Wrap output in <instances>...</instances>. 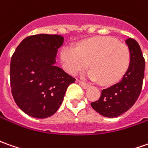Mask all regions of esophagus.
I'll return each mask as SVG.
<instances>
[{"instance_id": "obj_1", "label": "esophagus", "mask_w": 148, "mask_h": 148, "mask_svg": "<svg viewBox=\"0 0 148 148\" xmlns=\"http://www.w3.org/2000/svg\"><path fill=\"white\" fill-rule=\"evenodd\" d=\"M77 83H79V84L82 87V88H88V84H86V83H84L83 81H81V80H77Z\"/></svg>"}]
</instances>
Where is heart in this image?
I'll list each match as a JSON object with an SVG mask.
<instances>
[{
  "label": "heart",
  "instance_id": "obj_1",
  "mask_svg": "<svg viewBox=\"0 0 148 148\" xmlns=\"http://www.w3.org/2000/svg\"><path fill=\"white\" fill-rule=\"evenodd\" d=\"M64 69L76 74L88 66L92 68L88 76L100 80L103 85L115 84L122 79L131 62V51L125 42L114 38L99 36L84 40L77 48L64 47L60 51Z\"/></svg>",
  "mask_w": 148,
  "mask_h": 148
}]
</instances>
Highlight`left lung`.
Instances as JSON below:
<instances>
[{
    "label": "left lung",
    "instance_id": "left-lung-1",
    "mask_svg": "<svg viewBox=\"0 0 148 148\" xmlns=\"http://www.w3.org/2000/svg\"><path fill=\"white\" fill-rule=\"evenodd\" d=\"M131 51L129 69L119 83L101 91L99 99L91 103L100 115L115 118L130 110L138 100L144 78L145 60L140 47L134 39L126 40Z\"/></svg>",
    "mask_w": 148,
    "mask_h": 148
}]
</instances>
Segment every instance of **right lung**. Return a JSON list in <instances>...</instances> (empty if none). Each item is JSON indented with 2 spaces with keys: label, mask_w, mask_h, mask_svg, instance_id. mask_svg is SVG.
Here are the masks:
<instances>
[{
  "label": "right lung",
  "mask_w": 148,
  "mask_h": 148,
  "mask_svg": "<svg viewBox=\"0 0 148 148\" xmlns=\"http://www.w3.org/2000/svg\"><path fill=\"white\" fill-rule=\"evenodd\" d=\"M64 38L37 34L23 39L10 60V87L14 100L24 113L44 119L55 114L66 89L75 79L56 66Z\"/></svg>",
  "instance_id": "1"
}]
</instances>
